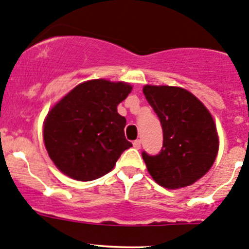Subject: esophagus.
Returning <instances> with one entry per match:
<instances>
[{"label": "esophagus", "instance_id": "esophagus-1", "mask_svg": "<svg viewBox=\"0 0 249 249\" xmlns=\"http://www.w3.org/2000/svg\"><path fill=\"white\" fill-rule=\"evenodd\" d=\"M132 144H133V147H135V149H137V150L141 149V141H139V139H137V141L133 142Z\"/></svg>", "mask_w": 249, "mask_h": 249}]
</instances>
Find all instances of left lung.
Segmentation results:
<instances>
[{"label":"left lung","instance_id":"1","mask_svg":"<svg viewBox=\"0 0 249 249\" xmlns=\"http://www.w3.org/2000/svg\"><path fill=\"white\" fill-rule=\"evenodd\" d=\"M143 93L163 129L160 154L142 152L147 171L168 189L193 184L208 173L218 151L212 114L195 95L181 87L146 85Z\"/></svg>","mask_w":249,"mask_h":249}]
</instances>
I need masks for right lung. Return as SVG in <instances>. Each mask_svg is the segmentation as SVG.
<instances>
[{
  "label": "right lung",
  "mask_w": 249,
  "mask_h": 249,
  "mask_svg": "<svg viewBox=\"0 0 249 249\" xmlns=\"http://www.w3.org/2000/svg\"><path fill=\"white\" fill-rule=\"evenodd\" d=\"M132 86L94 79L74 87L49 111L43 124L47 152L60 171L93 181L113 169L132 144L125 138V117L117 106Z\"/></svg>",
  "instance_id": "obj_1"
}]
</instances>
